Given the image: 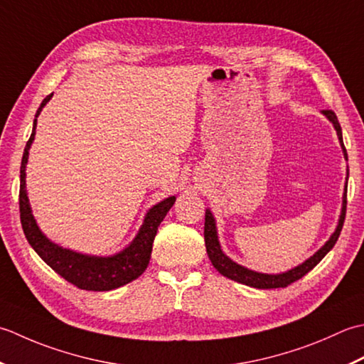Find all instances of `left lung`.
<instances>
[{
  "label": "left lung",
  "mask_w": 364,
  "mask_h": 364,
  "mask_svg": "<svg viewBox=\"0 0 364 364\" xmlns=\"http://www.w3.org/2000/svg\"><path fill=\"white\" fill-rule=\"evenodd\" d=\"M322 113L327 116V119L333 124L335 127L341 147H343L344 157L347 160V151L344 147V141H343V130H341V125L338 117L335 114V111L331 109H323ZM346 207H347V182H346V188H344V196H343V209H341V215H339V221L338 226L335 229V232L331 234L330 239L327 240V243L323 247L311 256L309 259H306L305 262L296 265L295 269L287 270L284 273H279V275H267V273H259L255 270H250L247 267L239 265L237 262L231 261L223 251H221L220 242H218V234H217V225H215V218L212 212L207 209L205 210V223H204V240H205V250L207 255H209V259L212 265L217 269L221 275L234 279L237 283H242L245 286L250 287H256V289H277V287H287L289 284H292L294 281L300 279L301 277H305L308 272H311L314 267L322 261L325 257V255L335 247V243L338 242V237L341 234V229H343L344 225V218H346Z\"/></svg>",
  "instance_id": "left-lung-1"
}]
</instances>
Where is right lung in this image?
I'll list each match as a JSON object with an SVG mask.
<instances>
[{
	"mask_svg": "<svg viewBox=\"0 0 364 364\" xmlns=\"http://www.w3.org/2000/svg\"><path fill=\"white\" fill-rule=\"evenodd\" d=\"M51 95L53 94L47 95V97L42 100L39 109H37L33 133L28 139L23 159H21L18 199L21 228H23L26 240L31 245L36 253L43 259V262H47L51 269H53L58 275H61L65 281H69V283L77 286L78 289H83V291H113V289H117L130 283L133 279H136L139 275H143V272L147 269V264H149L152 253V243L155 235H157V229L163 218L166 217L169 209L173 207L176 196H169L165 201L155 204L152 209L146 213L143 226L139 228V231L135 239H133V242L127 248H124L119 253H116L113 256L102 257L81 255L77 253V251L63 248L59 247V245L50 242L47 237L42 234L33 217L31 205H29V199L26 195L25 171L29 147H31L36 135L37 116L41 114L42 108L47 105Z\"/></svg>",
	"mask_w": 364,
	"mask_h": 364,
	"instance_id": "1",
	"label": "right lung"
}]
</instances>
